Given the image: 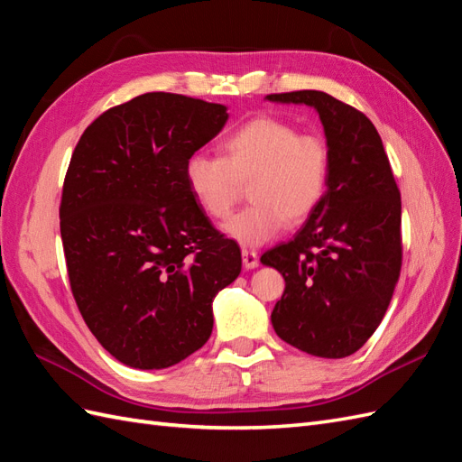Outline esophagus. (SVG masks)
Wrapping results in <instances>:
<instances>
[{"label": "esophagus", "instance_id": "34e87169", "mask_svg": "<svg viewBox=\"0 0 462 462\" xmlns=\"http://www.w3.org/2000/svg\"><path fill=\"white\" fill-rule=\"evenodd\" d=\"M242 262L245 269H255L259 265V255L254 250H242Z\"/></svg>", "mask_w": 462, "mask_h": 462}]
</instances>
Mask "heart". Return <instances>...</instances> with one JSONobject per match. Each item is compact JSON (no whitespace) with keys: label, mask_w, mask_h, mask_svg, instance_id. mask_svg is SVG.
Instances as JSON below:
<instances>
[{"label":"heart","mask_w":462,"mask_h":462,"mask_svg":"<svg viewBox=\"0 0 462 462\" xmlns=\"http://www.w3.org/2000/svg\"><path fill=\"white\" fill-rule=\"evenodd\" d=\"M224 156L195 152L185 162V183L212 220L230 217L250 181L252 205L224 230L245 245L265 244L285 226L302 222L326 197L332 152L320 133L300 130L281 118L257 116L222 142Z\"/></svg>","instance_id":"b5f03b06"}]
</instances>
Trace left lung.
<instances>
[{"instance_id":"8db88e82","label":"left lung","mask_w":462,"mask_h":462,"mask_svg":"<svg viewBox=\"0 0 462 462\" xmlns=\"http://www.w3.org/2000/svg\"><path fill=\"white\" fill-rule=\"evenodd\" d=\"M320 115L332 152L326 197L292 240L262 255L285 277L271 312L277 336L316 357L341 359L383 322L402 267V200L374 125L324 91L271 93Z\"/></svg>"}]
</instances>
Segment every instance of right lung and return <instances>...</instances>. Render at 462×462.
Segmentation results:
<instances>
[{
	"label": "right lung",
	"instance_id": "add662e5",
	"mask_svg": "<svg viewBox=\"0 0 462 462\" xmlns=\"http://www.w3.org/2000/svg\"><path fill=\"white\" fill-rule=\"evenodd\" d=\"M228 121L224 105L153 91L99 115L69 160L60 234L91 334L134 369H165L207 344L212 299L242 254L185 183V162Z\"/></svg>",
	"mask_w": 462,
	"mask_h": 462
}]
</instances>
